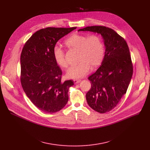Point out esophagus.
<instances>
[{"label": "esophagus", "instance_id": "1", "mask_svg": "<svg viewBox=\"0 0 150 150\" xmlns=\"http://www.w3.org/2000/svg\"><path fill=\"white\" fill-rule=\"evenodd\" d=\"M74 83H75V84H76V83H78L80 82L81 79H74Z\"/></svg>", "mask_w": 150, "mask_h": 150}]
</instances>
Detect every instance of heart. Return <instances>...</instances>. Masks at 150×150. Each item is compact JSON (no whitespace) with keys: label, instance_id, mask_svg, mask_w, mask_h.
Segmentation results:
<instances>
[{"label":"heart","instance_id":"heart-1","mask_svg":"<svg viewBox=\"0 0 150 150\" xmlns=\"http://www.w3.org/2000/svg\"><path fill=\"white\" fill-rule=\"evenodd\" d=\"M65 45L69 49L78 51V63L70 67L67 72V76L69 78L76 79L84 77L91 67L92 69L97 68L104 60V45L101 37L97 34H74L65 41ZM53 54L56 63L60 67H68L65 53L60 47L55 46Z\"/></svg>","mask_w":150,"mask_h":150}]
</instances>
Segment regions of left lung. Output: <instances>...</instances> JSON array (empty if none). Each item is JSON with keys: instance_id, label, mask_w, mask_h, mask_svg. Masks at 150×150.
I'll use <instances>...</instances> for the list:
<instances>
[{"instance_id": "obj_1", "label": "left lung", "mask_w": 150, "mask_h": 150, "mask_svg": "<svg viewBox=\"0 0 150 150\" xmlns=\"http://www.w3.org/2000/svg\"><path fill=\"white\" fill-rule=\"evenodd\" d=\"M81 31L97 33L104 39V58L98 69L88 78L91 87L86 99L95 111L109 112L123 98L132 78L133 65L129 47L125 40L109 27L91 26Z\"/></svg>"}]
</instances>
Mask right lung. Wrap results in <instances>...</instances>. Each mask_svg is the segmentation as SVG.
<instances>
[{
	"instance_id": "add662e5",
	"label": "right lung",
	"mask_w": 150,
	"mask_h": 150,
	"mask_svg": "<svg viewBox=\"0 0 150 150\" xmlns=\"http://www.w3.org/2000/svg\"><path fill=\"white\" fill-rule=\"evenodd\" d=\"M76 27L41 29L26 41L21 54L20 80L31 101L47 113L60 111L68 101L74 81H62V72L56 63L53 49L56 42Z\"/></svg>"
}]
</instances>
